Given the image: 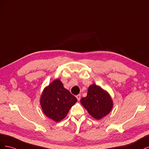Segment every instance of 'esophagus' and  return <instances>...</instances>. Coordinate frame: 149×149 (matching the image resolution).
<instances>
[{
	"label": "esophagus",
	"mask_w": 149,
	"mask_h": 149,
	"mask_svg": "<svg viewBox=\"0 0 149 149\" xmlns=\"http://www.w3.org/2000/svg\"><path fill=\"white\" fill-rule=\"evenodd\" d=\"M76 97V98H77V100L78 101L80 100V99H81V95H80V94H78V95H77Z\"/></svg>",
	"instance_id": "34e87169"
}]
</instances>
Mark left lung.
Segmentation results:
<instances>
[{"mask_svg":"<svg viewBox=\"0 0 149 149\" xmlns=\"http://www.w3.org/2000/svg\"><path fill=\"white\" fill-rule=\"evenodd\" d=\"M80 101L88 113L97 120L109 114L113 107L109 94L95 84L90 86L87 96L82 97Z\"/></svg>","mask_w":149,"mask_h":149,"instance_id":"8db88e82","label":"left lung"}]
</instances>
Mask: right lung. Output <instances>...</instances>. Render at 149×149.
<instances>
[{"instance_id": "obj_1", "label": "right lung", "mask_w": 149, "mask_h": 149, "mask_svg": "<svg viewBox=\"0 0 149 149\" xmlns=\"http://www.w3.org/2000/svg\"><path fill=\"white\" fill-rule=\"evenodd\" d=\"M76 101L77 99L63 87L59 79L45 88L40 97L44 114L55 122L63 119Z\"/></svg>"}]
</instances>
